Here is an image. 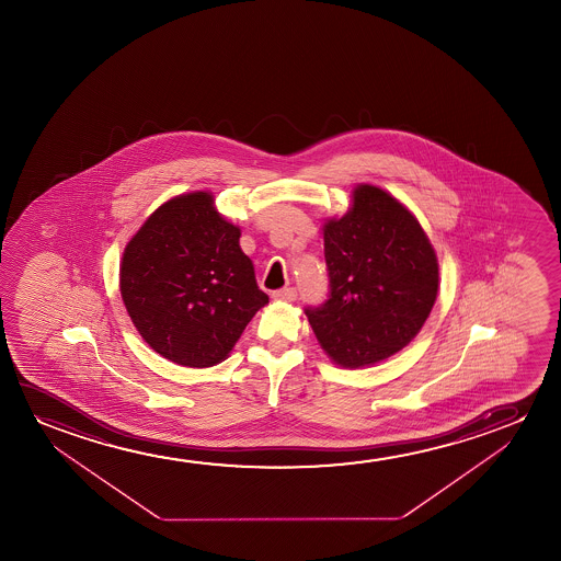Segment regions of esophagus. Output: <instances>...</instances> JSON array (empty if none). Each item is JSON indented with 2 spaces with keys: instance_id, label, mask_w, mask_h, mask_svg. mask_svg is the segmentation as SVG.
<instances>
[{
  "instance_id": "obj_1",
  "label": "esophagus",
  "mask_w": 561,
  "mask_h": 561,
  "mask_svg": "<svg viewBox=\"0 0 561 561\" xmlns=\"http://www.w3.org/2000/svg\"><path fill=\"white\" fill-rule=\"evenodd\" d=\"M272 299L293 302V300L297 299V289H295V287H284V289H279V291L272 293Z\"/></svg>"
}]
</instances>
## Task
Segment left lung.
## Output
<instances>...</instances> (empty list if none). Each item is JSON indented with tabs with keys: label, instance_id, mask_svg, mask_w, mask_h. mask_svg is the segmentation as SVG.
Here are the masks:
<instances>
[{
	"label": "left lung",
	"instance_id": "1",
	"mask_svg": "<svg viewBox=\"0 0 561 561\" xmlns=\"http://www.w3.org/2000/svg\"><path fill=\"white\" fill-rule=\"evenodd\" d=\"M330 299L307 310L333 364L387 360L420 333L438 293V259L414 213L379 185L356 184L351 207L322 224Z\"/></svg>",
	"mask_w": 561,
	"mask_h": 561
}]
</instances>
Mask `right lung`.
<instances>
[{
    "instance_id": "add662e5",
    "label": "right lung",
    "mask_w": 561,
    "mask_h": 561,
    "mask_svg": "<svg viewBox=\"0 0 561 561\" xmlns=\"http://www.w3.org/2000/svg\"><path fill=\"white\" fill-rule=\"evenodd\" d=\"M241 228L210 192L182 193L154 208L124 247L118 287L141 339L184 368L230 356L268 295L254 279Z\"/></svg>"
}]
</instances>
